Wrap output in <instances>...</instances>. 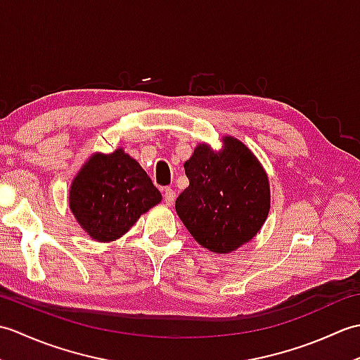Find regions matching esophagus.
<instances>
[{"mask_svg":"<svg viewBox=\"0 0 360 360\" xmlns=\"http://www.w3.org/2000/svg\"><path fill=\"white\" fill-rule=\"evenodd\" d=\"M174 198H176L174 190L170 188V187H165V188H164V201H165V204H167V205H173Z\"/></svg>","mask_w":360,"mask_h":360,"instance_id":"1","label":"esophagus"}]
</instances>
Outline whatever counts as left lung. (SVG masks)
<instances>
[{
  "mask_svg": "<svg viewBox=\"0 0 360 360\" xmlns=\"http://www.w3.org/2000/svg\"><path fill=\"white\" fill-rule=\"evenodd\" d=\"M188 187L176 212L193 238L217 254H229L254 238L271 207L267 176L243 142L224 137V148L196 147L184 164Z\"/></svg>",
  "mask_w": 360,
  "mask_h": 360,
  "instance_id": "left-lung-1",
  "label": "left lung"
}]
</instances>
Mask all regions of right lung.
Returning a JSON list of instances; mask_svg holds the SVG:
<instances>
[{"mask_svg":"<svg viewBox=\"0 0 360 360\" xmlns=\"http://www.w3.org/2000/svg\"><path fill=\"white\" fill-rule=\"evenodd\" d=\"M158 202L159 190L143 168L122 150L91 158L70 192L74 217L97 241L119 238Z\"/></svg>","mask_w":360,"mask_h":360,"instance_id":"right-lung-1","label":"right lung"}]
</instances>
